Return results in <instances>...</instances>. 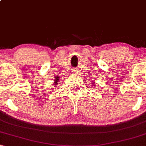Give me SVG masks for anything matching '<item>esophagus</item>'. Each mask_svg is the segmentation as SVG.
I'll return each instance as SVG.
<instances>
[{
    "mask_svg": "<svg viewBox=\"0 0 146 146\" xmlns=\"http://www.w3.org/2000/svg\"><path fill=\"white\" fill-rule=\"evenodd\" d=\"M72 73L73 74H78L79 73V70L78 68H73V69H72Z\"/></svg>",
    "mask_w": 146,
    "mask_h": 146,
    "instance_id": "1",
    "label": "esophagus"
}]
</instances>
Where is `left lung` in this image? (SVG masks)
<instances>
[{"label": "left lung", "mask_w": 146, "mask_h": 146, "mask_svg": "<svg viewBox=\"0 0 146 146\" xmlns=\"http://www.w3.org/2000/svg\"><path fill=\"white\" fill-rule=\"evenodd\" d=\"M95 83V82H94ZM94 83H93V84H94Z\"/></svg>", "instance_id": "obj_1"}]
</instances>
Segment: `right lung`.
<instances>
[{"mask_svg":"<svg viewBox=\"0 0 146 146\" xmlns=\"http://www.w3.org/2000/svg\"><path fill=\"white\" fill-rule=\"evenodd\" d=\"M60 80V77L58 76V75H57L56 78H55V80H54V83H53V86H56L57 85V84H58V82H59Z\"/></svg>","mask_w":146,"mask_h":146,"instance_id":"right-lung-1","label":"right lung"}]
</instances>
